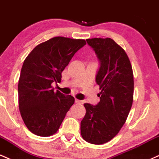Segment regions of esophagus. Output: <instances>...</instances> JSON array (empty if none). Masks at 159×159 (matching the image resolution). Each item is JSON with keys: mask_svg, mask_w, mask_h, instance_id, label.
<instances>
[{"mask_svg": "<svg viewBox=\"0 0 159 159\" xmlns=\"http://www.w3.org/2000/svg\"><path fill=\"white\" fill-rule=\"evenodd\" d=\"M75 103H77V104H82V103H83V101H81V100H79V99H77V98H76V99H75Z\"/></svg>", "mask_w": 159, "mask_h": 159, "instance_id": "34e87169", "label": "esophagus"}]
</instances>
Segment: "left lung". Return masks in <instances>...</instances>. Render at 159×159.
I'll return each mask as SVG.
<instances>
[{
    "instance_id": "1",
    "label": "left lung",
    "mask_w": 159,
    "mask_h": 159,
    "mask_svg": "<svg viewBox=\"0 0 159 159\" xmlns=\"http://www.w3.org/2000/svg\"><path fill=\"white\" fill-rule=\"evenodd\" d=\"M87 43L99 61L96 81L101 93L97 105L84 104L81 134L87 142L99 145L114 138L125 123L133 102L134 78L126 53L112 39L93 38Z\"/></svg>"
}]
</instances>
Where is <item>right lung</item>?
<instances>
[{
    "label": "right lung",
    "instance_id": "right-lung-1",
    "mask_svg": "<svg viewBox=\"0 0 159 159\" xmlns=\"http://www.w3.org/2000/svg\"><path fill=\"white\" fill-rule=\"evenodd\" d=\"M85 40L57 36L35 47L24 61L18 93L24 123L36 135L57 132L75 98L57 90L52 84L61 82L62 72Z\"/></svg>",
    "mask_w": 159,
    "mask_h": 159
}]
</instances>
